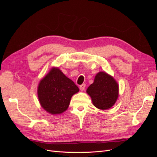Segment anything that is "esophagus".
Here are the masks:
<instances>
[{"instance_id": "34e87169", "label": "esophagus", "mask_w": 157, "mask_h": 157, "mask_svg": "<svg viewBox=\"0 0 157 157\" xmlns=\"http://www.w3.org/2000/svg\"><path fill=\"white\" fill-rule=\"evenodd\" d=\"M85 87H86V84H82L81 85H80L79 88L80 90V91H83V90L85 89Z\"/></svg>"}]
</instances>
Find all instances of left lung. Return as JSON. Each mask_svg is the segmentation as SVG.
I'll return each mask as SVG.
<instances>
[{"instance_id":"1","label":"left lung","mask_w":157,"mask_h":157,"mask_svg":"<svg viewBox=\"0 0 157 157\" xmlns=\"http://www.w3.org/2000/svg\"><path fill=\"white\" fill-rule=\"evenodd\" d=\"M119 87L111 75L100 71L96 74L94 82L86 90L93 105L101 110L111 108L118 98Z\"/></svg>"}]
</instances>
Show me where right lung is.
<instances>
[{"instance_id": "obj_1", "label": "right lung", "mask_w": 157, "mask_h": 157, "mask_svg": "<svg viewBox=\"0 0 157 157\" xmlns=\"http://www.w3.org/2000/svg\"><path fill=\"white\" fill-rule=\"evenodd\" d=\"M79 92L73 80L58 67H52L38 85L37 95L41 107L51 115H59L69 107L71 99Z\"/></svg>"}]
</instances>
